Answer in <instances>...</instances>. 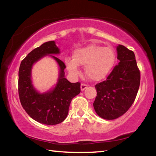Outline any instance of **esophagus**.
I'll return each mask as SVG.
<instances>
[{
  "label": "esophagus",
  "instance_id": "esophagus-1",
  "mask_svg": "<svg viewBox=\"0 0 156 156\" xmlns=\"http://www.w3.org/2000/svg\"><path fill=\"white\" fill-rule=\"evenodd\" d=\"M87 87V85L85 84H82L81 86H80V89H81V91H84V89H85Z\"/></svg>",
  "mask_w": 156,
  "mask_h": 156
}]
</instances>
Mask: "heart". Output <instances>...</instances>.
Returning <instances> with one entry per match:
<instances>
[{"mask_svg":"<svg viewBox=\"0 0 156 156\" xmlns=\"http://www.w3.org/2000/svg\"><path fill=\"white\" fill-rule=\"evenodd\" d=\"M115 60V54L112 48L91 44L76 49L73 53V58H65V64L69 73L73 77L80 74L79 65H85L87 76L92 80L99 81L109 74Z\"/></svg>","mask_w":156,"mask_h":156,"instance_id":"heart-1","label":"heart"}]
</instances>
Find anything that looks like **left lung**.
Instances as JSON below:
<instances>
[{
    "mask_svg": "<svg viewBox=\"0 0 156 156\" xmlns=\"http://www.w3.org/2000/svg\"><path fill=\"white\" fill-rule=\"evenodd\" d=\"M119 63L106 80L96 84L97 96L94 107L100 117L114 120L127 112L138 94L140 72L133 51L119 44L117 47Z\"/></svg>",
    "mask_w": 156,
    "mask_h": 156,
    "instance_id": "1",
    "label": "left lung"
}]
</instances>
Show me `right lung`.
Masks as SVG:
<instances>
[{
	"label": "right lung",
	"mask_w": 156,
	"mask_h": 156,
	"mask_svg": "<svg viewBox=\"0 0 156 156\" xmlns=\"http://www.w3.org/2000/svg\"><path fill=\"white\" fill-rule=\"evenodd\" d=\"M60 50L54 41L43 43L32 50L22 60L18 71V95L21 105L27 114L37 122L47 125H58L67 118L72 99L80 93V83H72L65 78V63L56 56L60 74L55 88L40 94L31 84L30 72L34 63L46 55L58 54Z\"/></svg>",
	"instance_id": "obj_1"
}]
</instances>
